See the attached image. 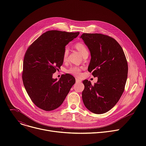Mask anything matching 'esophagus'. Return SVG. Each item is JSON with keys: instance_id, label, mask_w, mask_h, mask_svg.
I'll list each match as a JSON object with an SVG mask.
<instances>
[{"instance_id": "obj_1", "label": "esophagus", "mask_w": 146, "mask_h": 146, "mask_svg": "<svg viewBox=\"0 0 146 146\" xmlns=\"http://www.w3.org/2000/svg\"><path fill=\"white\" fill-rule=\"evenodd\" d=\"M76 82H77V83H79V82H81V80H80V79L78 78H76Z\"/></svg>"}]
</instances>
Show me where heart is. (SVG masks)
Returning a JSON list of instances; mask_svg holds the SVG:
<instances>
[{
	"mask_svg": "<svg viewBox=\"0 0 146 146\" xmlns=\"http://www.w3.org/2000/svg\"><path fill=\"white\" fill-rule=\"evenodd\" d=\"M76 48L78 51V52L82 55H84L85 53L88 52V50L86 46L81 43H78L75 45ZM69 54V49L68 48H66L63 52V55H62V58L64 61H66L68 58V55ZM68 73L69 74H71L74 76H78L80 74V69L77 67H72L70 69L68 70Z\"/></svg>",
	"mask_w": 146,
	"mask_h": 146,
	"instance_id": "b5f03b06",
	"label": "heart"
}]
</instances>
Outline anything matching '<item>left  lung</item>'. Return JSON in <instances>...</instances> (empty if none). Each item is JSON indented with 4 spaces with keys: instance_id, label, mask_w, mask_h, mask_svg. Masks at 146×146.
<instances>
[{
    "instance_id": "8db88e82",
    "label": "left lung",
    "mask_w": 146,
    "mask_h": 146,
    "mask_svg": "<svg viewBox=\"0 0 146 146\" xmlns=\"http://www.w3.org/2000/svg\"><path fill=\"white\" fill-rule=\"evenodd\" d=\"M91 54L88 70L98 81H83L82 99L85 106L95 114L105 113L119 100L128 77V63L117 41L99 33H83L81 36Z\"/></svg>"
}]
</instances>
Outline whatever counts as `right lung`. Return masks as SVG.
Segmentation results:
<instances>
[{
  "label": "right lung",
  "mask_w": 146,
  "mask_h": 146,
  "mask_svg": "<svg viewBox=\"0 0 146 146\" xmlns=\"http://www.w3.org/2000/svg\"><path fill=\"white\" fill-rule=\"evenodd\" d=\"M79 32L49 31L41 35L28 48L23 62V80L35 105L45 111L59 108L76 82L64 74L59 80L52 74L63 64L66 46Z\"/></svg>",
  "instance_id": "right-lung-1"
}]
</instances>
